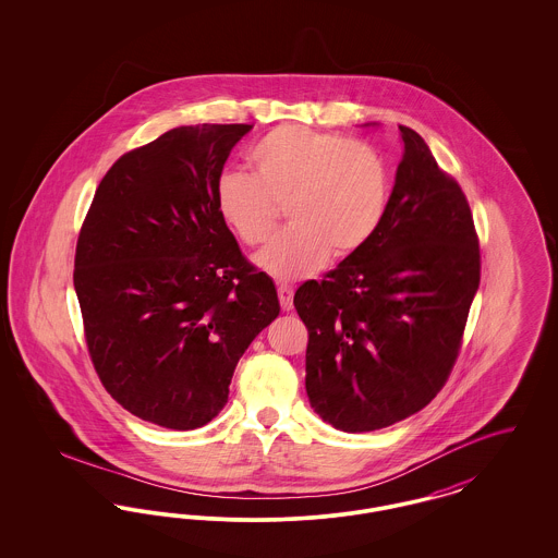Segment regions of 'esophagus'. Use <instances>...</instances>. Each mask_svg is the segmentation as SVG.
Returning <instances> with one entry per match:
<instances>
[{
	"label": "esophagus",
	"instance_id": "obj_1",
	"mask_svg": "<svg viewBox=\"0 0 558 558\" xmlns=\"http://www.w3.org/2000/svg\"><path fill=\"white\" fill-rule=\"evenodd\" d=\"M278 299H280V305L284 312H291L292 310V287L289 284H278Z\"/></svg>",
	"mask_w": 558,
	"mask_h": 558
}]
</instances>
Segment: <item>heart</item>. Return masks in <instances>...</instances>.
<instances>
[{"mask_svg":"<svg viewBox=\"0 0 558 558\" xmlns=\"http://www.w3.org/2000/svg\"><path fill=\"white\" fill-rule=\"evenodd\" d=\"M255 173L228 169L215 186L223 223L257 246L287 205L292 226L257 253L255 264L280 282L303 280L330 255L351 257L380 232L393 194L387 157L368 142L303 125H280L248 153Z\"/></svg>","mask_w":558,"mask_h":558,"instance_id":"1","label":"heart"}]
</instances>
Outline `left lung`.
Listing matches in <instances>:
<instances>
[{
  "mask_svg": "<svg viewBox=\"0 0 558 558\" xmlns=\"http://www.w3.org/2000/svg\"><path fill=\"white\" fill-rule=\"evenodd\" d=\"M399 132L403 157L380 232L292 301L310 335V403L345 433L399 423L444 389L481 280L462 187L418 133Z\"/></svg>",
  "mask_w": 558,
  "mask_h": 558,
  "instance_id": "8db88e82",
  "label": "left lung"
}]
</instances>
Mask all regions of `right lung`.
<instances>
[{"label":"right lung","instance_id":"right-lung-1","mask_svg":"<svg viewBox=\"0 0 558 558\" xmlns=\"http://www.w3.org/2000/svg\"><path fill=\"white\" fill-rule=\"evenodd\" d=\"M253 125H187L133 148L83 219L73 282L100 383L133 416L190 430L226 405L246 347L278 318L266 271L240 251L215 186Z\"/></svg>","mask_w":558,"mask_h":558}]
</instances>
